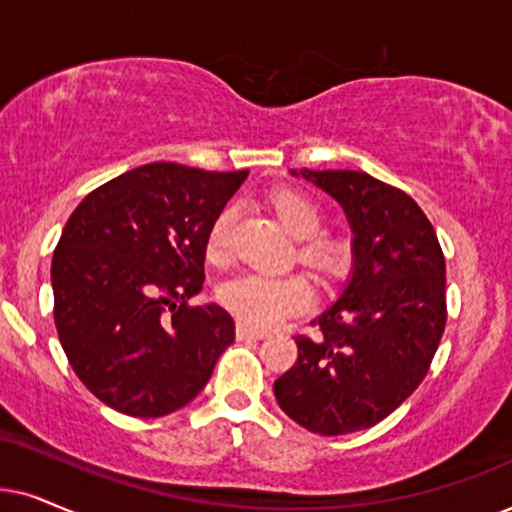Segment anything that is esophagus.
I'll return each instance as SVG.
<instances>
[{
  "label": "esophagus",
  "instance_id": "1",
  "mask_svg": "<svg viewBox=\"0 0 512 512\" xmlns=\"http://www.w3.org/2000/svg\"><path fill=\"white\" fill-rule=\"evenodd\" d=\"M236 337L238 339H264V337H269V332L267 330H257V327H250L245 323H238L236 325Z\"/></svg>",
  "mask_w": 512,
  "mask_h": 512
}]
</instances>
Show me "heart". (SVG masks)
<instances>
[{"mask_svg":"<svg viewBox=\"0 0 512 512\" xmlns=\"http://www.w3.org/2000/svg\"><path fill=\"white\" fill-rule=\"evenodd\" d=\"M274 208L292 236L304 238L302 257L320 274L335 278L342 276L351 264V245L342 236L318 234L323 227L320 208L299 189L281 187L269 194ZM236 220V208L224 206L215 215L206 236L208 260L224 262L231 250V227ZM220 299L229 311H234L250 327H274L292 313L304 311L313 299L309 278L302 274H264V271H245L220 285Z\"/></svg>","mask_w":512,"mask_h":512,"instance_id":"b5f03b06","label":"heart"}]
</instances>
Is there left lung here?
Segmentation results:
<instances>
[{"label":"left lung","instance_id":"1","mask_svg":"<svg viewBox=\"0 0 512 512\" xmlns=\"http://www.w3.org/2000/svg\"><path fill=\"white\" fill-rule=\"evenodd\" d=\"M299 175L344 208L353 274L313 320L316 335L295 337L297 363L274 381V393L306 431L346 435L379 424L424 381L447 323L445 257L403 189L358 170Z\"/></svg>","mask_w":512,"mask_h":512}]
</instances>
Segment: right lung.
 Instances as JSON below:
<instances>
[{
    "label": "right lung",
    "mask_w": 512,
    "mask_h": 512,
    "mask_svg": "<svg viewBox=\"0 0 512 512\" xmlns=\"http://www.w3.org/2000/svg\"><path fill=\"white\" fill-rule=\"evenodd\" d=\"M245 177L147 163L93 189L67 220L51 262L53 318L72 370L112 410H180L234 342L222 306L189 299L206 281L210 224Z\"/></svg>",
    "instance_id": "obj_1"
}]
</instances>
